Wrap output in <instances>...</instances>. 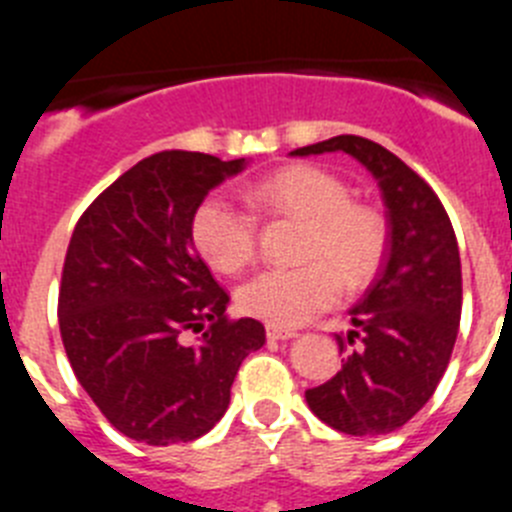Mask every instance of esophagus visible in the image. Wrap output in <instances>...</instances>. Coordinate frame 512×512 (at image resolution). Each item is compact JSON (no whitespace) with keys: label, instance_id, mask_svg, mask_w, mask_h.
Here are the masks:
<instances>
[{"label":"esophagus","instance_id":"34e87169","mask_svg":"<svg viewBox=\"0 0 512 512\" xmlns=\"http://www.w3.org/2000/svg\"><path fill=\"white\" fill-rule=\"evenodd\" d=\"M295 336H297L295 330L274 328V325H269V328H266V338H269V341H289V338H295Z\"/></svg>","mask_w":512,"mask_h":512}]
</instances>
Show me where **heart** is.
Segmentation results:
<instances>
[{"label": "heart", "instance_id": "obj_1", "mask_svg": "<svg viewBox=\"0 0 512 512\" xmlns=\"http://www.w3.org/2000/svg\"><path fill=\"white\" fill-rule=\"evenodd\" d=\"M241 197L264 217L305 223L295 269H266L243 282L235 302L248 318L274 328H297L328 310L346 289L364 287L384 253V220L372 207L351 202L336 174L310 164L284 166L241 187ZM192 243L207 266L235 274L256 253V220L225 197H207L192 217Z\"/></svg>", "mask_w": 512, "mask_h": 512}]
</instances>
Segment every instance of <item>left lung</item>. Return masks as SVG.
<instances>
[{
  "mask_svg": "<svg viewBox=\"0 0 512 512\" xmlns=\"http://www.w3.org/2000/svg\"><path fill=\"white\" fill-rule=\"evenodd\" d=\"M348 153L374 176L390 246L377 279L348 315L359 338L343 366L305 392L307 408L348 436H384L408 423L441 382L461 318V261L451 220L428 184L395 153L336 135L289 156ZM343 351V338L336 336Z\"/></svg>",
  "mask_w": 512,
  "mask_h": 512,
  "instance_id": "1",
  "label": "left lung"
}]
</instances>
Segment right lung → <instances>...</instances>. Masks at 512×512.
<instances>
[{"instance_id":"add662e5","label":"right lung","mask_w":512,"mask_h":512,"mask_svg":"<svg viewBox=\"0 0 512 512\" xmlns=\"http://www.w3.org/2000/svg\"><path fill=\"white\" fill-rule=\"evenodd\" d=\"M246 158L161 151L79 217L63 264L58 325L79 384L122 436L194 441L225 415L238 366L266 343L259 320H228V292L192 243V217ZM200 332L197 344L183 333Z\"/></svg>"}]
</instances>
